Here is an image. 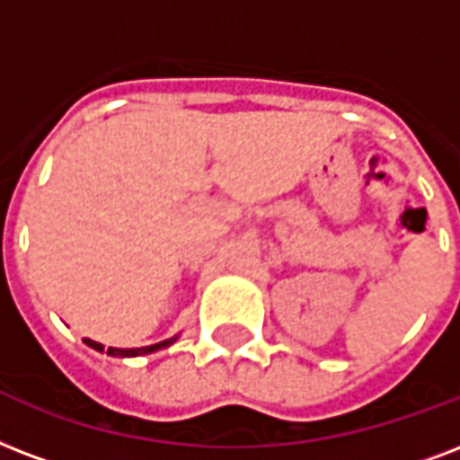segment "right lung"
Listing matches in <instances>:
<instances>
[{
    "mask_svg": "<svg viewBox=\"0 0 460 460\" xmlns=\"http://www.w3.org/2000/svg\"><path fill=\"white\" fill-rule=\"evenodd\" d=\"M178 340V335H173V338L168 340H161V342H156V345H146V347H108L105 349L101 342H96V340H89L84 338V342L91 347V349H96V352H108L111 357H145V355H152V352H159V349H166V347H171Z\"/></svg>",
    "mask_w": 460,
    "mask_h": 460,
    "instance_id": "right-lung-1",
    "label": "right lung"
}]
</instances>
